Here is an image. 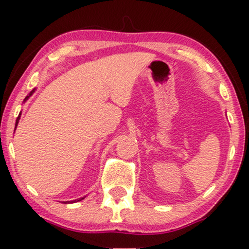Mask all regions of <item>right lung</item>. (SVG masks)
Returning a JSON list of instances; mask_svg holds the SVG:
<instances>
[{
	"mask_svg": "<svg viewBox=\"0 0 249 249\" xmlns=\"http://www.w3.org/2000/svg\"><path fill=\"white\" fill-rule=\"evenodd\" d=\"M35 90H36V89H33V91L31 92V93H29V94L27 95V97H26V98H25V100H24V102H25V101H27V100H28V99H29V97H31V95H32L33 93H34V92H35ZM20 115H21V112H20V114H19V116H18V118H17V121H16V127H17V126H18V123H19V119H20ZM84 198H85V197H83V198H79V199H76V200H71V201H64V203H65V204H71V203H76V201H81L82 199H84Z\"/></svg>",
	"mask_w": 249,
	"mask_h": 249,
	"instance_id": "obj_1",
	"label": "right lung"
}]
</instances>
